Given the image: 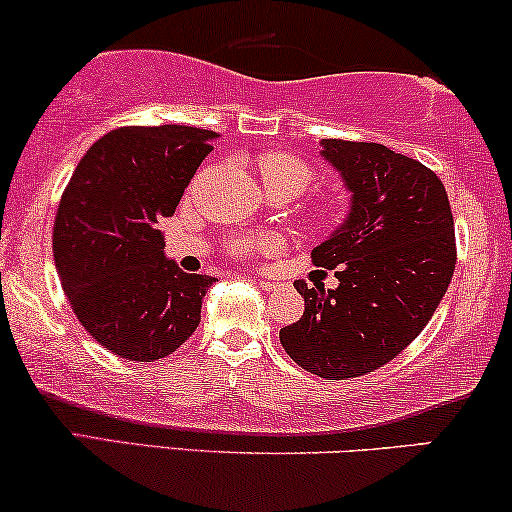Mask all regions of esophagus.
<instances>
[{"label": "esophagus", "mask_w": 512, "mask_h": 512, "mask_svg": "<svg viewBox=\"0 0 512 512\" xmlns=\"http://www.w3.org/2000/svg\"><path fill=\"white\" fill-rule=\"evenodd\" d=\"M258 284L263 286V289H279L282 282H277V279H268V277H258Z\"/></svg>", "instance_id": "esophagus-1"}]
</instances>
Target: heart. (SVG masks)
Here are the masks:
<instances>
[{"instance_id":"b5f03b06","label":"heart","mask_w":512,"mask_h":512,"mask_svg":"<svg viewBox=\"0 0 512 512\" xmlns=\"http://www.w3.org/2000/svg\"><path fill=\"white\" fill-rule=\"evenodd\" d=\"M258 174H261L265 188L268 193H289L296 198L298 193H303V188L310 184L312 179V167L303 163V160L291 156V153H265V156L258 158ZM319 214L324 219H335L338 216V207L328 205L321 207ZM254 244H268V242H254V240H237L233 242L235 251H249Z\"/></svg>"}]
</instances>
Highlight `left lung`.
Returning <instances> with one entry per match:
<instances>
[{
	"label": "left lung",
	"instance_id": "1",
	"mask_svg": "<svg viewBox=\"0 0 512 512\" xmlns=\"http://www.w3.org/2000/svg\"><path fill=\"white\" fill-rule=\"evenodd\" d=\"M319 153L352 195L345 221L312 251L340 284L298 279L305 312L279 342L307 373L342 380L396 359L429 324L457 261L454 219L443 181L419 160L345 139H321Z\"/></svg>",
	"mask_w": 512,
	"mask_h": 512
}]
</instances>
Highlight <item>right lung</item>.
Instances as JSON below:
<instances>
[{
    "label": "right lung",
    "instance_id": "obj_1",
    "mask_svg": "<svg viewBox=\"0 0 512 512\" xmlns=\"http://www.w3.org/2000/svg\"><path fill=\"white\" fill-rule=\"evenodd\" d=\"M216 137L191 125L111 130L62 193L53 226L62 289L81 326L121 359H165L200 324L216 279L165 258L158 223L174 214Z\"/></svg>",
    "mask_w": 512,
    "mask_h": 512
}]
</instances>
